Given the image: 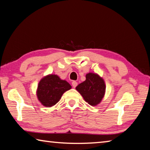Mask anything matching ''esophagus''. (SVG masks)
I'll list each match as a JSON object with an SVG mask.
<instances>
[{"label": "esophagus", "mask_w": 150, "mask_h": 150, "mask_svg": "<svg viewBox=\"0 0 150 150\" xmlns=\"http://www.w3.org/2000/svg\"><path fill=\"white\" fill-rule=\"evenodd\" d=\"M72 85L73 86V88H76L78 85V83L76 82V81H73V82H72Z\"/></svg>", "instance_id": "34e87169"}]
</instances>
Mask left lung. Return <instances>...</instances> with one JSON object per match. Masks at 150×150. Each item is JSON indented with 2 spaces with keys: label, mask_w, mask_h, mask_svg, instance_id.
<instances>
[{
  "label": "left lung",
  "mask_w": 150,
  "mask_h": 150,
  "mask_svg": "<svg viewBox=\"0 0 150 150\" xmlns=\"http://www.w3.org/2000/svg\"><path fill=\"white\" fill-rule=\"evenodd\" d=\"M86 80L76 86V90L91 105H96L100 103L105 91L104 80L99 76L93 73H88L86 76Z\"/></svg>",
  "instance_id": "left-lung-1"
}]
</instances>
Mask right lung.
I'll use <instances>...</instances> for the list:
<instances>
[{
    "instance_id": "add662e5",
    "label": "right lung",
    "mask_w": 150,
    "mask_h": 150,
    "mask_svg": "<svg viewBox=\"0 0 150 150\" xmlns=\"http://www.w3.org/2000/svg\"><path fill=\"white\" fill-rule=\"evenodd\" d=\"M70 89L71 86L67 81L60 80L57 75L51 74L39 82L37 96L42 105L49 107L56 104L62 94Z\"/></svg>"
}]
</instances>
